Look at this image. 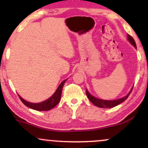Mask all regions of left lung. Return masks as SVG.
Here are the masks:
<instances>
[{
  "label": "left lung",
  "instance_id": "8db88e82",
  "mask_svg": "<svg viewBox=\"0 0 148 148\" xmlns=\"http://www.w3.org/2000/svg\"><path fill=\"white\" fill-rule=\"evenodd\" d=\"M127 37H128L129 42H130V43L132 44V45H133L136 49V42H135V41H134L133 37H132V36H130V35H128V36ZM132 90H130V92H129L126 96L124 97H123V98H120V99H116V100H103V99H97V98L91 95L87 90H86V95H87L88 98L90 99V101L91 102L93 103V104L95 105V106L100 107V108H113V107L118 106V104H120V103L123 102L124 101H125V100L128 98V97L130 96L131 92H132Z\"/></svg>",
  "mask_w": 148,
  "mask_h": 148
}]
</instances>
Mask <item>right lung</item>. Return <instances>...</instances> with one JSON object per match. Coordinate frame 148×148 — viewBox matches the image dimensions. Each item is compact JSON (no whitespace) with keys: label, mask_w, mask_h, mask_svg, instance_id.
Returning a JSON list of instances; mask_svg holds the SVG:
<instances>
[{"label":"right lung","mask_w":148,"mask_h":148,"mask_svg":"<svg viewBox=\"0 0 148 148\" xmlns=\"http://www.w3.org/2000/svg\"><path fill=\"white\" fill-rule=\"evenodd\" d=\"M67 81V79L64 80L62 83L60 84V86H58V88H57V90H56L54 94L49 97L48 99L45 100V101H42L40 103H30L28 101H25L23 99H22L20 96L19 98L21 100V101L23 102L26 106L29 107V108H32V109L36 110V111H49V110L52 109L53 108H54L58 103H59V101H60L61 99V93H62V90L63 88V86L65 83V81Z\"/></svg>","instance_id":"obj_1"}]
</instances>
